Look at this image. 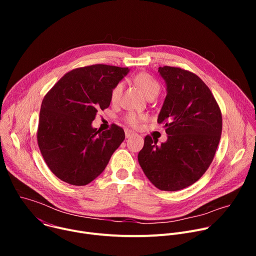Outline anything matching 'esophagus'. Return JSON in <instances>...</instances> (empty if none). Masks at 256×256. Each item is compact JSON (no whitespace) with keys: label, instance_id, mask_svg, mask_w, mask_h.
<instances>
[{"label":"esophagus","instance_id":"obj_1","mask_svg":"<svg viewBox=\"0 0 256 256\" xmlns=\"http://www.w3.org/2000/svg\"><path fill=\"white\" fill-rule=\"evenodd\" d=\"M124 134H126V138H130V136H132L134 134V132L132 130H124Z\"/></svg>","mask_w":256,"mask_h":256}]
</instances>
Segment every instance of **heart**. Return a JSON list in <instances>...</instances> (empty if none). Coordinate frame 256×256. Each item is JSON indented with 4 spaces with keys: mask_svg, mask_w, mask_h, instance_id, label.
Wrapping results in <instances>:
<instances>
[{
    "mask_svg": "<svg viewBox=\"0 0 256 256\" xmlns=\"http://www.w3.org/2000/svg\"><path fill=\"white\" fill-rule=\"evenodd\" d=\"M136 83L138 84V86L140 87V89L142 90V92L147 96H153V95H158L160 92V85L159 83L156 81V79H154L151 75L149 74H140L136 78ZM122 88L124 85L122 82L118 83L112 90L110 93V99L112 102H118L120 94L122 92ZM146 118L142 114H136L134 112H130L126 116L124 120L126 122V124H128L132 126H138V124L144 120Z\"/></svg>",
    "mask_w": 256,
    "mask_h": 256,
    "instance_id": "1",
    "label": "heart"
}]
</instances>
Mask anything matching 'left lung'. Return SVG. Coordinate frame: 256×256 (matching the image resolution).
<instances>
[{
	"mask_svg": "<svg viewBox=\"0 0 256 256\" xmlns=\"http://www.w3.org/2000/svg\"><path fill=\"white\" fill-rule=\"evenodd\" d=\"M167 95L158 116L168 138L157 144L144 138L138 155L148 179L159 190L176 192L198 181L214 157L222 134V112L212 93L194 72L177 66H160Z\"/></svg>",
	"mask_w": 256,
	"mask_h": 256,
	"instance_id": "8db88e82",
	"label": "left lung"
}]
</instances>
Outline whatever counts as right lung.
<instances>
[{"instance_id":"right-lung-1","label":"right lung","mask_w":256,"mask_h":256,"mask_svg":"<svg viewBox=\"0 0 256 256\" xmlns=\"http://www.w3.org/2000/svg\"><path fill=\"white\" fill-rule=\"evenodd\" d=\"M128 68L92 64L64 74L42 100L38 144L50 171L72 186H86L99 176L124 142V130L101 132L91 124L110 104L112 88Z\"/></svg>"}]
</instances>
